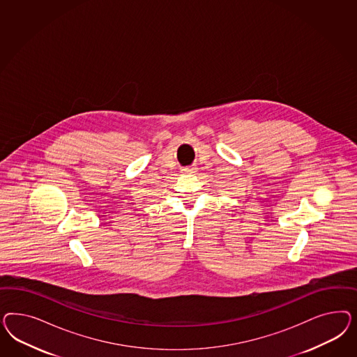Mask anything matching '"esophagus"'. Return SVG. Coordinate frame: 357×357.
Instances as JSON below:
<instances>
[{
	"label": "esophagus",
	"instance_id": "34e87169",
	"mask_svg": "<svg viewBox=\"0 0 357 357\" xmlns=\"http://www.w3.org/2000/svg\"><path fill=\"white\" fill-rule=\"evenodd\" d=\"M183 173H185V174L196 173V167H184Z\"/></svg>",
	"mask_w": 357,
	"mask_h": 357
}]
</instances>
